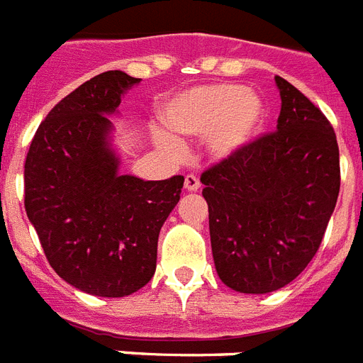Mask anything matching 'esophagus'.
<instances>
[{
	"label": "esophagus",
	"instance_id": "esophagus-1",
	"mask_svg": "<svg viewBox=\"0 0 363 363\" xmlns=\"http://www.w3.org/2000/svg\"><path fill=\"white\" fill-rule=\"evenodd\" d=\"M200 189V182L196 178L195 174H187L185 176V191H189V193H196Z\"/></svg>",
	"mask_w": 363,
	"mask_h": 363
}]
</instances>
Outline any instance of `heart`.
I'll use <instances>...</instances> for the list:
<instances>
[{
  "label": "heart",
  "mask_w": 363,
  "mask_h": 363,
  "mask_svg": "<svg viewBox=\"0 0 363 363\" xmlns=\"http://www.w3.org/2000/svg\"><path fill=\"white\" fill-rule=\"evenodd\" d=\"M161 121L174 135L204 136L206 153L216 161H228L257 140L264 103L255 91L236 84H204L168 99ZM157 140L176 155L184 152V144L168 133H159Z\"/></svg>",
  "instance_id": "1"
}]
</instances>
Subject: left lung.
Returning <instances> with one entry per match:
<instances>
[{"instance_id":"1","label":"left lung","mask_w":363,"mask_h":363,"mask_svg":"<svg viewBox=\"0 0 363 363\" xmlns=\"http://www.w3.org/2000/svg\"><path fill=\"white\" fill-rule=\"evenodd\" d=\"M277 131L202 174L211 255L236 292L279 291L317 253L339 195V147L330 121L275 77Z\"/></svg>"}]
</instances>
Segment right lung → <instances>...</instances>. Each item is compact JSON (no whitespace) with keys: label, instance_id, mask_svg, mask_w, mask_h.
Returning <instances> with one entry per match:
<instances>
[{"label":"right lung","instance_id":"add662e5","mask_svg":"<svg viewBox=\"0 0 363 363\" xmlns=\"http://www.w3.org/2000/svg\"><path fill=\"white\" fill-rule=\"evenodd\" d=\"M140 78L94 77L48 112L24 164L26 213L50 266L91 296L123 298L150 283L161 227L184 176L144 182L120 170L112 116Z\"/></svg>","mask_w":363,"mask_h":363}]
</instances>
